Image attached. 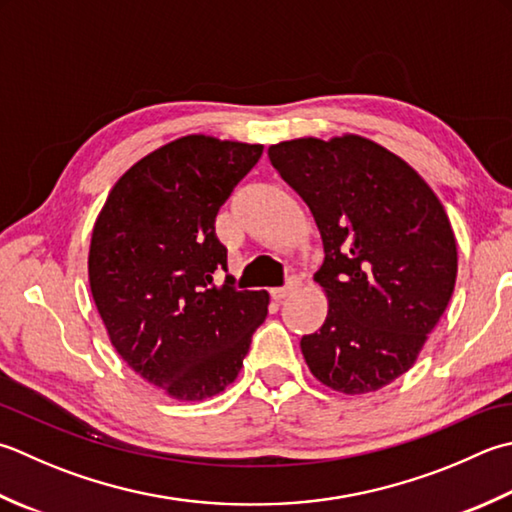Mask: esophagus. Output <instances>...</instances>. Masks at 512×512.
I'll list each match as a JSON object with an SVG mask.
<instances>
[{"mask_svg": "<svg viewBox=\"0 0 512 512\" xmlns=\"http://www.w3.org/2000/svg\"><path fill=\"white\" fill-rule=\"evenodd\" d=\"M297 288H299V279H290V282H288L286 286H282V288H273V290H270V293H273V297H275V299H284V297H288L290 293H295Z\"/></svg>", "mask_w": 512, "mask_h": 512, "instance_id": "34e87169", "label": "esophagus"}]
</instances>
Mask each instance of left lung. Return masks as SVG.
Wrapping results in <instances>:
<instances>
[{
	"label": "left lung",
	"instance_id": "left-lung-1",
	"mask_svg": "<svg viewBox=\"0 0 512 512\" xmlns=\"http://www.w3.org/2000/svg\"><path fill=\"white\" fill-rule=\"evenodd\" d=\"M268 157L324 242L315 282L328 315L299 342L310 373L337 393H375L415 364L453 297L446 210L415 168L366 137L290 139Z\"/></svg>",
	"mask_w": 512,
	"mask_h": 512
}]
</instances>
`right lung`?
<instances>
[{"instance_id": "right-lung-1", "label": "right lung", "mask_w": 512, "mask_h": 512, "mask_svg": "<svg viewBox=\"0 0 512 512\" xmlns=\"http://www.w3.org/2000/svg\"><path fill=\"white\" fill-rule=\"evenodd\" d=\"M262 153V144L179 137L130 166L97 215L88 282L110 344L179 402L233 384L268 315L266 290L213 282L226 268L215 217Z\"/></svg>"}]
</instances>
